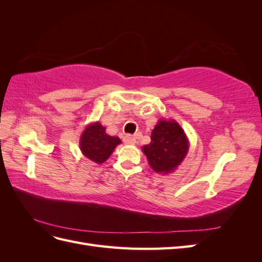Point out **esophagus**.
<instances>
[{
	"label": "esophagus",
	"mask_w": 262,
	"mask_h": 262,
	"mask_svg": "<svg viewBox=\"0 0 262 262\" xmlns=\"http://www.w3.org/2000/svg\"><path fill=\"white\" fill-rule=\"evenodd\" d=\"M123 141H124L125 144L133 145L134 143H136V137L131 136V134H126V136H125L124 139H123Z\"/></svg>",
	"instance_id": "esophagus-1"
}]
</instances>
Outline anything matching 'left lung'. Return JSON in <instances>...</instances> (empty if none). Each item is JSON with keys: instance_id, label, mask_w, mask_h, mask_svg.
I'll return each mask as SVG.
<instances>
[{"instance_id": "8db88e82", "label": "left lung", "mask_w": 262, "mask_h": 262, "mask_svg": "<svg viewBox=\"0 0 262 262\" xmlns=\"http://www.w3.org/2000/svg\"><path fill=\"white\" fill-rule=\"evenodd\" d=\"M142 150L150 168L167 175L184 162L189 150V140L176 120L162 118L150 134V143L142 146Z\"/></svg>"}]
</instances>
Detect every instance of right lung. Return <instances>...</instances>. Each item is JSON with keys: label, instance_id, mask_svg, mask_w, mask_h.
<instances>
[{"label": "right lung", "instance_id": "add662e5", "mask_svg": "<svg viewBox=\"0 0 262 262\" xmlns=\"http://www.w3.org/2000/svg\"><path fill=\"white\" fill-rule=\"evenodd\" d=\"M120 143L121 140L118 137H112L106 133V128L99 121L87 125L80 138L82 154L96 164L106 162L116 146Z\"/></svg>", "mask_w": 262, "mask_h": 262}]
</instances>
